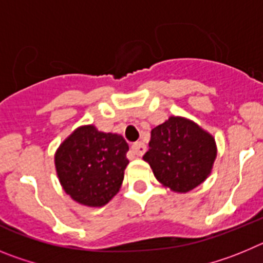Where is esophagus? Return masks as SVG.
I'll return each instance as SVG.
<instances>
[{"mask_svg": "<svg viewBox=\"0 0 263 263\" xmlns=\"http://www.w3.org/2000/svg\"><path fill=\"white\" fill-rule=\"evenodd\" d=\"M146 152V146L143 142H136L132 145V153L137 157H142Z\"/></svg>", "mask_w": 263, "mask_h": 263, "instance_id": "1", "label": "esophagus"}]
</instances>
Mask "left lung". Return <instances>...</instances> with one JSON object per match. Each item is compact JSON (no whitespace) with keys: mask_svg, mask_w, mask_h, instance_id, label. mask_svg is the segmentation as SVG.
<instances>
[{"mask_svg":"<svg viewBox=\"0 0 263 263\" xmlns=\"http://www.w3.org/2000/svg\"><path fill=\"white\" fill-rule=\"evenodd\" d=\"M216 153L211 134L192 121L173 116L152 130L143 159L162 184L175 192H188L210 175Z\"/></svg>","mask_w":263,"mask_h":263,"instance_id":"1","label":"left lung"}]
</instances>
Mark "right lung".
<instances>
[{"instance_id":"right-lung-1","label":"right lung","mask_w":263,"mask_h":263,"mask_svg":"<svg viewBox=\"0 0 263 263\" xmlns=\"http://www.w3.org/2000/svg\"><path fill=\"white\" fill-rule=\"evenodd\" d=\"M129 145L93 125L76 129L58 148L55 166L64 191L88 206L105 205L124 180Z\"/></svg>"}]
</instances>
